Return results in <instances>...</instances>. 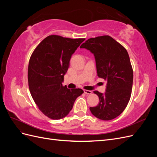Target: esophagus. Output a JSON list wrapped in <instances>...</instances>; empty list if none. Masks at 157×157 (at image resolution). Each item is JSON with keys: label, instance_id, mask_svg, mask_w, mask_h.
Instances as JSON below:
<instances>
[{"label": "esophagus", "instance_id": "obj_1", "mask_svg": "<svg viewBox=\"0 0 157 157\" xmlns=\"http://www.w3.org/2000/svg\"><path fill=\"white\" fill-rule=\"evenodd\" d=\"M84 92L86 94H92V91H90V90H84Z\"/></svg>", "mask_w": 157, "mask_h": 157}]
</instances>
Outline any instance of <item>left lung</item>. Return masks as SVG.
<instances>
[{
  "mask_svg": "<svg viewBox=\"0 0 157 157\" xmlns=\"http://www.w3.org/2000/svg\"><path fill=\"white\" fill-rule=\"evenodd\" d=\"M80 48L94 54L98 76L107 81L105 93L94 92L99 102L90 110L99 119H114L124 110L131 96L133 70L128 52L108 35L89 39Z\"/></svg>",
  "mask_w": 157,
  "mask_h": 157,
  "instance_id": "1",
  "label": "left lung"
}]
</instances>
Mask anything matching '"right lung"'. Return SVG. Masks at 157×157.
<instances>
[{
  "label": "right lung",
  "instance_id": "1",
  "mask_svg": "<svg viewBox=\"0 0 157 157\" xmlns=\"http://www.w3.org/2000/svg\"><path fill=\"white\" fill-rule=\"evenodd\" d=\"M85 39L50 35L37 46L28 67V82L33 99L40 110L52 119L67 116L75 101L84 92L68 89L62 82L70 59Z\"/></svg>",
  "mask_w": 157,
  "mask_h": 157
}]
</instances>
